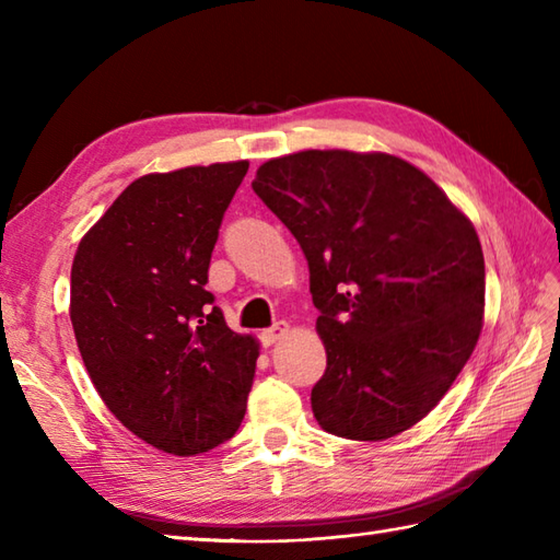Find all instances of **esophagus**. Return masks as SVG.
I'll use <instances>...</instances> for the list:
<instances>
[{
	"mask_svg": "<svg viewBox=\"0 0 560 560\" xmlns=\"http://www.w3.org/2000/svg\"><path fill=\"white\" fill-rule=\"evenodd\" d=\"M287 331H289L287 323H277V325H271L269 329H261L259 339H261V343H265V347H271V343L277 341V339H281L283 335H287Z\"/></svg>",
	"mask_w": 560,
	"mask_h": 560,
	"instance_id": "esophagus-1",
	"label": "esophagus"
}]
</instances>
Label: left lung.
Instances as JSON below:
<instances>
[{
  "label": "left lung",
  "instance_id": "obj_1",
  "mask_svg": "<svg viewBox=\"0 0 560 560\" xmlns=\"http://www.w3.org/2000/svg\"><path fill=\"white\" fill-rule=\"evenodd\" d=\"M253 189L311 267L327 351L317 423L351 440L419 423L479 341L486 271L471 221L387 153H291L259 165Z\"/></svg>",
  "mask_w": 560,
  "mask_h": 560
}]
</instances>
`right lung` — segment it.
Masks as SVG:
<instances>
[{
	"instance_id": "right-lung-1",
	"label": "right lung",
	"mask_w": 560,
	"mask_h": 560,
	"mask_svg": "<svg viewBox=\"0 0 560 560\" xmlns=\"http://www.w3.org/2000/svg\"><path fill=\"white\" fill-rule=\"evenodd\" d=\"M247 161L144 175L83 235L71 265V325L117 421L171 455L233 438L257 341L225 325L207 291L223 213Z\"/></svg>"
}]
</instances>
